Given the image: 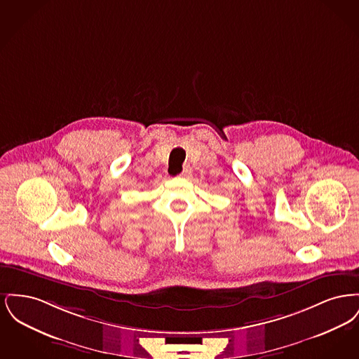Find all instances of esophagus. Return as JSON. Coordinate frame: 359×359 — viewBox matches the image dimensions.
<instances>
[{
    "label": "esophagus",
    "instance_id": "esophagus-1",
    "mask_svg": "<svg viewBox=\"0 0 359 359\" xmlns=\"http://www.w3.org/2000/svg\"><path fill=\"white\" fill-rule=\"evenodd\" d=\"M189 175H191V168H184V170L182 171V173H180L182 177H188Z\"/></svg>",
    "mask_w": 359,
    "mask_h": 359
}]
</instances>
